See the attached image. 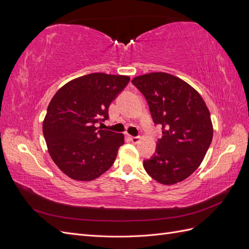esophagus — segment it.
<instances>
[{"label":"esophagus","mask_w":249,"mask_h":249,"mask_svg":"<svg viewBox=\"0 0 249 249\" xmlns=\"http://www.w3.org/2000/svg\"><path fill=\"white\" fill-rule=\"evenodd\" d=\"M139 140H140L139 136H130V141L132 143H138Z\"/></svg>","instance_id":"obj_1"}]
</instances>
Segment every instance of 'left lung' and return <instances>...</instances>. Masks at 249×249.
<instances>
[{
	"mask_svg": "<svg viewBox=\"0 0 249 249\" xmlns=\"http://www.w3.org/2000/svg\"><path fill=\"white\" fill-rule=\"evenodd\" d=\"M132 83L146 99L154 124L162 127L156 152L143 167L161 184L182 182L198 168L212 142L209 109L196 90L172 74L150 72Z\"/></svg>",
	"mask_w": 249,
	"mask_h": 249,
	"instance_id": "8db88e82",
	"label": "left lung"
}]
</instances>
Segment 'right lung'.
Instances as JSON below:
<instances>
[{"label": "right lung", "mask_w": 249, "mask_h": 249, "mask_svg": "<svg viewBox=\"0 0 249 249\" xmlns=\"http://www.w3.org/2000/svg\"><path fill=\"white\" fill-rule=\"evenodd\" d=\"M130 82L126 76L89 73L60 88L53 97L42 131L53 161L66 176L92 180L114 163L124 135L95 124L109 118V106Z\"/></svg>", "instance_id": "obj_1"}]
</instances>
